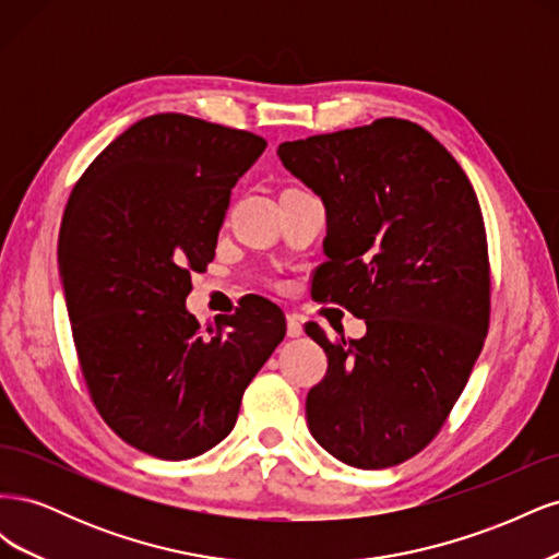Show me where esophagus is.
Listing matches in <instances>:
<instances>
[{
    "label": "esophagus",
    "mask_w": 559,
    "mask_h": 559,
    "mask_svg": "<svg viewBox=\"0 0 559 559\" xmlns=\"http://www.w3.org/2000/svg\"><path fill=\"white\" fill-rule=\"evenodd\" d=\"M286 335L289 337L302 335V321L298 314H286Z\"/></svg>",
    "instance_id": "obj_1"
}]
</instances>
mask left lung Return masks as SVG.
Wrapping results in <instances>:
<instances>
[{
    "label": "left lung",
    "mask_w": 559,
    "mask_h": 559,
    "mask_svg": "<svg viewBox=\"0 0 559 559\" xmlns=\"http://www.w3.org/2000/svg\"><path fill=\"white\" fill-rule=\"evenodd\" d=\"M282 165L326 207L314 296L366 335L306 333L326 376L306 401L314 441L357 468L411 460L441 431L489 326V259L476 191L450 151L403 118L284 142Z\"/></svg>",
    "instance_id": "8db88e82"
}]
</instances>
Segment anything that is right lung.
<instances>
[{"label":"right lung","instance_id":"obj_1","mask_svg":"<svg viewBox=\"0 0 559 559\" xmlns=\"http://www.w3.org/2000/svg\"><path fill=\"white\" fill-rule=\"evenodd\" d=\"M263 151L247 130L146 116L88 165L64 207L58 265L83 380L111 431L158 460L222 443L286 333L265 298L207 329L186 310L233 186Z\"/></svg>","mask_w":559,"mask_h":559}]
</instances>
